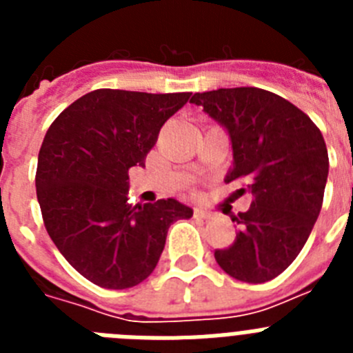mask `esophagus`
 I'll use <instances>...</instances> for the list:
<instances>
[{
    "mask_svg": "<svg viewBox=\"0 0 353 353\" xmlns=\"http://www.w3.org/2000/svg\"><path fill=\"white\" fill-rule=\"evenodd\" d=\"M194 217L196 219H212L214 214L208 210H203V208H194Z\"/></svg>",
    "mask_w": 353,
    "mask_h": 353,
    "instance_id": "1",
    "label": "esophagus"
}]
</instances>
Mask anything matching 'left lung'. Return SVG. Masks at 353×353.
<instances>
[{"instance_id": "1", "label": "left lung", "mask_w": 353, "mask_h": 353, "mask_svg": "<svg viewBox=\"0 0 353 353\" xmlns=\"http://www.w3.org/2000/svg\"><path fill=\"white\" fill-rule=\"evenodd\" d=\"M191 102L226 127L233 148L226 182L251 194L249 210L232 215L233 244L215 249V261L239 281H270L299 256L322 210L329 174L322 132L297 105L261 88L212 90Z\"/></svg>"}]
</instances>
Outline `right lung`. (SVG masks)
<instances>
[{
    "instance_id": "add662e5",
    "label": "right lung",
    "mask_w": 353,
    "mask_h": 353,
    "mask_svg": "<svg viewBox=\"0 0 353 353\" xmlns=\"http://www.w3.org/2000/svg\"><path fill=\"white\" fill-rule=\"evenodd\" d=\"M189 97L101 88L72 102L46 132L35 174L43 226L93 285L123 290L145 281L171 224L192 215L171 198L127 203L129 170L145 166L161 127Z\"/></svg>"
}]
</instances>
